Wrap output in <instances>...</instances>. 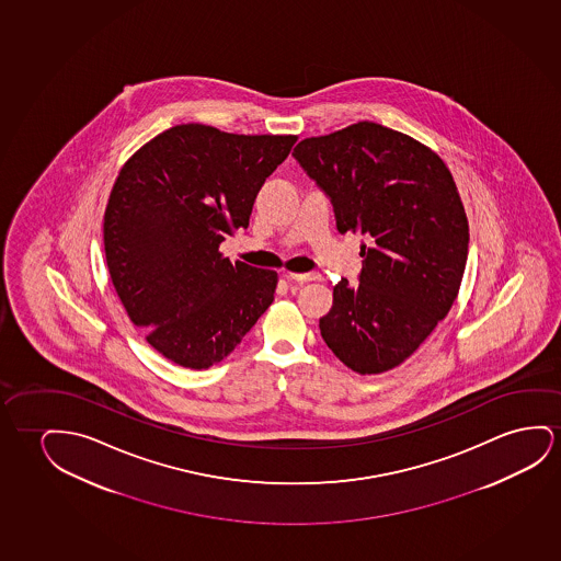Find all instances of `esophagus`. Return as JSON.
I'll return each instance as SVG.
<instances>
[{
  "instance_id": "1",
  "label": "esophagus",
  "mask_w": 561,
  "mask_h": 561,
  "mask_svg": "<svg viewBox=\"0 0 561 561\" xmlns=\"http://www.w3.org/2000/svg\"><path fill=\"white\" fill-rule=\"evenodd\" d=\"M285 278L288 283L304 285V283H309V280H317L319 275L317 273H286Z\"/></svg>"
}]
</instances>
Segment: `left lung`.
<instances>
[{
  "label": "left lung",
  "mask_w": 561,
  "mask_h": 561,
  "mask_svg": "<svg viewBox=\"0 0 561 561\" xmlns=\"http://www.w3.org/2000/svg\"><path fill=\"white\" fill-rule=\"evenodd\" d=\"M293 156L331 197L340 234L369 242L359 286H334L321 336L352 371H390L458 298L469 225L450 169L425 144L371 121L306 138Z\"/></svg>",
  "instance_id": "obj_1"
}]
</instances>
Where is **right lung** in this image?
I'll return each instance as SVG.
<instances>
[{"label":"right lung","instance_id":"obj_1","mask_svg":"<svg viewBox=\"0 0 561 561\" xmlns=\"http://www.w3.org/2000/svg\"><path fill=\"white\" fill-rule=\"evenodd\" d=\"M298 138L176 125L118 171L103 215L111 280L130 321L173 364H219L257 323L276 271L219 252Z\"/></svg>","mask_w":561,"mask_h":561}]
</instances>
